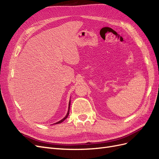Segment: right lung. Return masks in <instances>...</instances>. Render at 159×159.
I'll use <instances>...</instances> for the list:
<instances>
[{
    "instance_id": "1",
    "label": "right lung",
    "mask_w": 159,
    "mask_h": 159,
    "mask_svg": "<svg viewBox=\"0 0 159 159\" xmlns=\"http://www.w3.org/2000/svg\"><path fill=\"white\" fill-rule=\"evenodd\" d=\"M70 103H69V109H68V113H67V115H66V117H65L64 119H62L61 120H60V121H58V122L56 123V124H57V123H61V122H63V121H64V120H65V119H66L67 117H68V115H69V113H70ZM56 123H55V124H56Z\"/></svg>"
}]
</instances>
